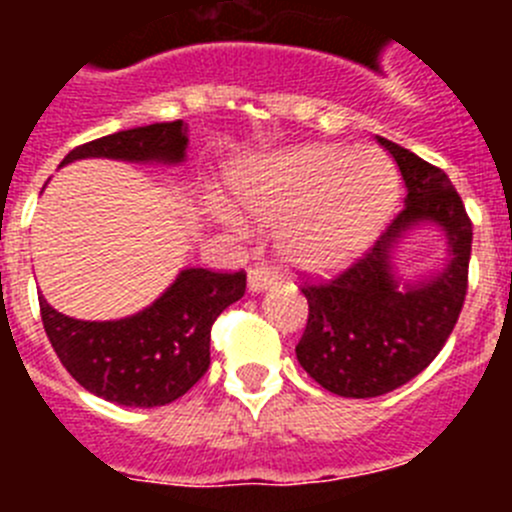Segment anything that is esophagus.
Returning <instances> with one entry per match:
<instances>
[{
	"mask_svg": "<svg viewBox=\"0 0 512 512\" xmlns=\"http://www.w3.org/2000/svg\"><path fill=\"white\" fill-rule=\"evenodd\" d=\"M277 282V274L269 269V266H253L248 271V292H264L271 284Z\"/></svg>",
	"mask_w": 512,
	"mask_h": 512,
	"instance_id": "esophagus-1",
	"label": "esophagus"
}]
</instances>
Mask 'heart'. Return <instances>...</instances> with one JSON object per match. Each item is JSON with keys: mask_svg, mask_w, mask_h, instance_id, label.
Instances as JSON below:
<instances>
[{"mask_svg": "<svg viewBox=\"0 0 512 512\" xmlns=\"http://www.w3.org/2000/svg\"><path fill=\"white\" fill-rule=\"evenodd\" d=\"M235 194L256 223L282 228L289 264L328 274L372 246L395 212L400 179L379 151L305 146L246 171ZM220 215L235 223L230 210Z\"/></svg>", "mask_w": 512, "mask_h": 512, "instance_id": "obj_1", "label": "heart"}]
</instances>
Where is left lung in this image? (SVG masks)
<instances>
[{"label": "left lung", "instance_id": "obj_1", "mask_svg": "<svg viewBox=\"0 0 512 512\" xmlns=\"http://www.w3.org/2000/svg\"><path fill=\"white\" fill-rule=\"evenodd\" d=\"M377 143L400 169L405 207L341 277L302 289L310 315L295 348L320 387L356 400L397 390L436 359L459 320L472 256V223L449 176L392 140ZM418 227L441 229L447 256L408 280L396 251Z\"/></svg>", "mask_w": 512, "mask_h": 512}]
</instances>
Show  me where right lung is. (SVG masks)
Here are the masks:
<instances>
[{
  "mask_svg": "<svg viewBox=\"0 0 512 512\" xmlns=\"http://www.w3.org/2000/svg\"><path fill=\"white\" fill-rule=\"evenodd\" d=\"M189 128L153 122L84 143L61 166L81 158L179 166L187 161ZM246 292V274L182 269L148 307L117 320H76L43 295L40 315L66 372L92 395L125 408H158L179 400L210 366V330L217 315Z\"/></svg>",
  "mask_w": 512,
  "mask_h": 512,
  "instance_id": "add662e5",
  "label": "right lung"
}]
</instances>
